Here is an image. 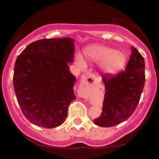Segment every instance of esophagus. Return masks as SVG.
Wrapping results in <instances>:
<instances>
[{"mask_svg":"<svg viewBox=\"0 0 159 159\" xmlns=\"http://www.w3.org/2000/svg\"><path fill=\"white\" fill-rule=\"evenodd\" d=\"M96 81H97V78L94 74L86 73L84 75H82L81 79V87H90L91 86L95 84Z\"/></svg>","mask_w":159,"mask_h":159,"instance_id":"1","label":"esophagus"}]
</instances>
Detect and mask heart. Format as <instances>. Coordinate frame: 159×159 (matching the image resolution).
<instances>
[{
	"instance_id": "heart-1",
	"label": "heart",
	"mask_w": 159,
	"mask_h": 159,
	"mask_svg": "<svg viewBox=\"0 0 159 159\" xmlns=\"http://www.w3.org/2000/svg\"><path fill=\"white\" fill-rule=\"evenodd\" d=\"M87 60L100 62L99 67L104 74L112 75L120 71L125 65L126 57L123 53L105 45H92L84 51ZM75 62L81 68H84L85 63L79 54L75 57Z\"/></svg>"
}]
</instances>
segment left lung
Returning a JSON list of instances; mask_svg holds the SVG:
<instances>
[{
    "instance_id": "8db88e82",
    "label": "left lung",
    "mask_w": 159,
    "mask_h": 159,
    "mask_svg": "<svg viewBox=\"0 0 159 159\" xmlns=\"http://www.w3.org/2000/svg\"><path fill=\"white\" fill-rule=\"evenodd\" d=\"M145 62L143 56L132 47L125 70L116 75H102L106 90L102 112L94 123L101 127L118 125L132 116L138 106L145 84Z\"/></svg>"
}]
</instances>
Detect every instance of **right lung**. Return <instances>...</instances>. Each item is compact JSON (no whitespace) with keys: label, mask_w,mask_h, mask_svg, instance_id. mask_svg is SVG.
Wrapping results in <instances>:
<instances>
[{"label":"right lung","mask_w":159,"mask_h":159,"mask_svg":"<svg viewBox=\"0 0 159 159\" xmlns=\"http://www.w3.org/2000/svg\"><path fill=\"white\" fill-rule=\"evenodd\" d=\"M75 40L43 39L30 43L16 59L13 86L24 115L38 126L52 129L66 120L75 98L73 62Z\"/></svg>","instance_id":"obj_1"}]
</instances>
